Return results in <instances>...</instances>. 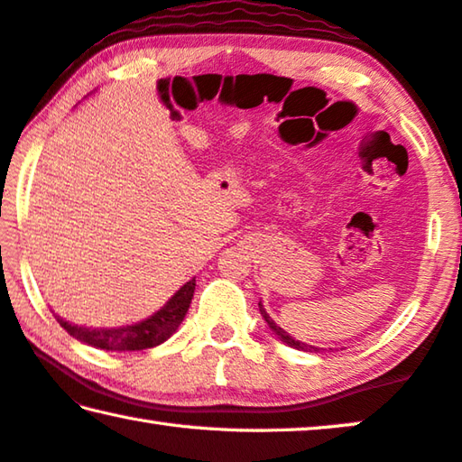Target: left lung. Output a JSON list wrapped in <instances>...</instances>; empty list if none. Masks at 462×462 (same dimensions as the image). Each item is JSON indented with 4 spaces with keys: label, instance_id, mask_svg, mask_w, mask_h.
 <instances>
[{
    "label": "left lung",
    "instance_id": "8db88e82",
    "mask_svg": "<svg viewBox=\"0 0 462 462\" xmlns=\"http://www.w3.org/2000/svg\"><path fill=\"white\" fill-rule=\"evenodd\" d=\"M259 310H261V314H263V319L267 320V325L271 327V331H273L275 335H280V339H282L283 343H288L290 347H296V349H302V351H320L319 347H314V346H306V343H300V341H296L294 337H290L288 333L283 331L282 327H277V325L273 323V320H271L269 314L265 312V309H263V304H261V302H259Z\"/></svg>",
    "mask_w": 462,
    "mask_h": 462
}]
</instances>
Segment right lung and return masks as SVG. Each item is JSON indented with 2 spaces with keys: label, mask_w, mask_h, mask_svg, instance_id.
<instances>
[{
  "label": "right lung",
  "mask_w": 462,
  "mask_h": 462,
  "mask_svg": "<svg viewBox=\"0 0 462 462\" xmlns=\"http://www.w3.org/2000/svg\"><path fill=\"white\" fill-rule=\"evenodd\" d=\"M193 291L195 280L182 285L177 294L168 300L164 309H160L153 317L142 320V323L119 328H88L71 325L61 317H57V314L55 319L71 337H76L82 343H88V346L106 351H142L160 346V343H164L168 337L177 331L189 310V304H191Z\"/></svg>",
  "instance_id": "obj_1"
}]
</instances>
